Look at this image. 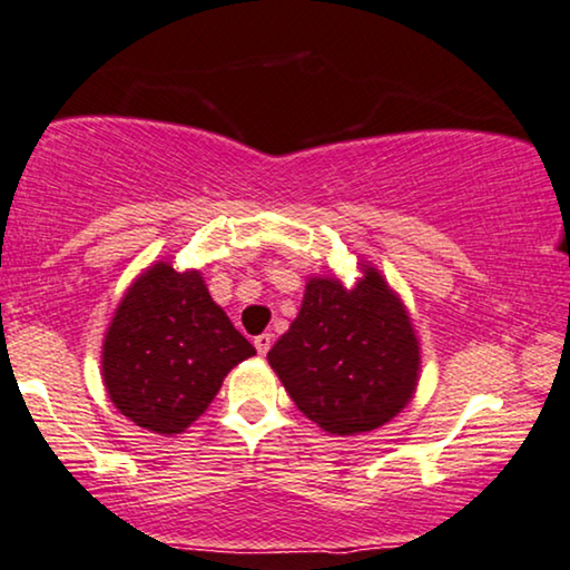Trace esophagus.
<instances>
[{"label": "esophagus", "mask_w": 570, "mask_h": 570, "mask_svg": "<svg viewBox=\"0 0 570 570\" xmlns=\"http://www.w3.org/2000/svg\"><path fill=\"white\" fill-rule=\"evenodd\" d=\"M253 343H255V348H258V354L266 356L268 351H271V346H274V335L263 333V335H258V338H255Z\"/></svg>", "instance_id": "esophagus-1"}]
</instances>
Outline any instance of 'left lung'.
<instances>
[{"label": "left lung", "mask_w": 570, "mask_h": 570, "mask_svg": "<svg viewBox=\"0 0 570 570\" xmlns=\"http://www.w3.org/2000/svg\"><path fill=\"white\" fill-rule=\"evenodd\" d=\"M346 286L309 276L299 315L268 351L294 405L327 434L356 436L395 419L421 376L411 312L372 263Z\"/></svg>", "instance_id": "obj_1"}]
</instances>
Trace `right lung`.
<instances>
[{
  "label": "right lung",
  "instance_id": "obj_1",
  "mask_svg": "<svg viewBox=\"0 0 570 570\" xmlns=\"http://www.w3.org/2000/svg\"><path fill=\"white\" fill-rule=\"evenodd\" d=\"M255 356L208 294L202 271L157 261L134 278L102 338L110 403L151 434L175 436L212 405L224 376Z\"/></svg>",
  "mask_w": 570,
  "mask_h": 570
}]
</instances>
